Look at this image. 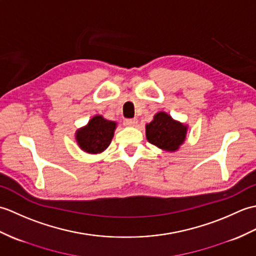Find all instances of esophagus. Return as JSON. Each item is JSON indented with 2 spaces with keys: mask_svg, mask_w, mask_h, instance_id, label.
Segmentation results:
<instances>
[{
  "mask_svg": "<svg viewBox=\"0 0 256 256\" xmlns=\"http://www.w3.org/2000/svg\"><path fill=\"white\" fill-rule=\"evenodd\" d=\"M136 124H138L136 118H126L124 121V125H126V126H135Z\"/></svg>",
  "mask_w": 256,
  "mask_h": 256,
  "instance_id": "esophagus-1",
  "label": "esophagus"
}]
</instances>
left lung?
I'll use <instances>...</instances> for the list:
<instances>
[{
	"mask_svg": "<svg viewBox=\"0 0 256 256\" xmlns=\"http://www.w3.org/2000/svg\"><path fill=\"white\" fill-rule=\"evenodd\" d=\"M188 125L172 118L170 114L157 112L153 121L145 125L146 138L164 152H176L187 138Z\"/></svg>",
	"mask_w": 256,
	"mask_h": 256,
	"instance_id": "8db88e82",
	"label": "left lung"
}]
</instances>
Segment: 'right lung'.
Wrapping results in <instances>:
<instances>
[{"label": "right lung", "mask_w": 256, "mask_h": 256, "mask_svg": "<svg viewBox=\"0 0 256 256\" xmlns=\"http://www.w3.org/2000/svg\"><path fill=\"white\" fill-rule=\"evenodd\" d=\"M116 126V121H110L98 114L91 118L86 125L76 131V142L79 148L86 153L101 154L110 145Z\"/></svg>", "instance_id": "right-lung-1"}]
</instances>
